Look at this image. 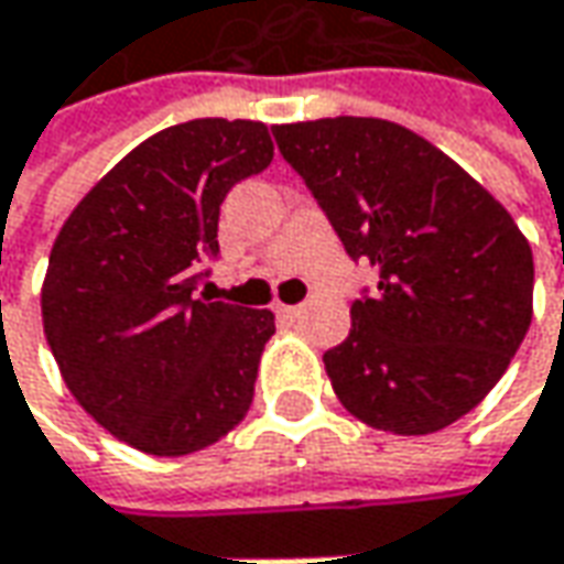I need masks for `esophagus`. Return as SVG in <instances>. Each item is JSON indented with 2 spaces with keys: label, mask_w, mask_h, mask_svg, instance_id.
Wrapping results in <instances>:
<instances>
[{
  "label": "esophagus",
  "mask_w": 564,
  "mask_h": 564,
  "mask_svg": "<svg viewBox=\"0 0 564 564\" xmlns=\"http://www.w3.org/2000/svg\"><path fill=\"white\" fill-rule=\"evenodd\" d=\"M272 311H275V316H282V319H294V316L301 314V304H275Z\"/></svg>",
  "instance_id": "obj_1"
}]
</instances>
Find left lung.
Returning <instances> with one entry per match:
<instances>
[{
  "label": "left lung",
  "mask_w": 564,
  "mask_h": 564,
  "mask_svg": "<svg viewBox=\"0 0 564 564\" xmlns=\"http://www.w3.org/2000/svg\"><path fill=\"white\" fill-rule=\"evenodd\" d=\"M351 260L379 272L323 355L338 401L386 433H436L509 370L533 314V253L509 209L386 119L272 128Z\"/></svg>",
  "instance_id": "8db88e82"
}]
</instances>
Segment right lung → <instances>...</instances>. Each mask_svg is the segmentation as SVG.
<instances>
[{
  "label": "right lung",
  "mask_w": 564,
  "mask_h": 564,
  "mask_svg": "<svg viewBox=\"0 0 564 564\" xmlns=\"http://www.w3.org/2000/svg\"><path fill=\"white\" fill-rule=\"evenodd\" d=\"M272 163L263 121L194 119L134 147L72 209L43 279V333L77 404L147 455H191L248 414L270 311L197 292L219 206Z\"/></svg>",
  "instance_id": "1"
}]
</instances>
